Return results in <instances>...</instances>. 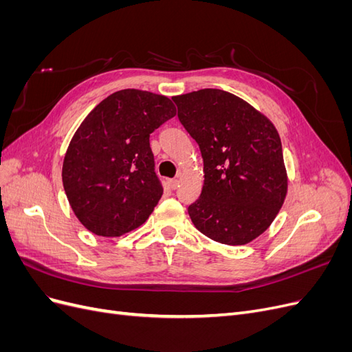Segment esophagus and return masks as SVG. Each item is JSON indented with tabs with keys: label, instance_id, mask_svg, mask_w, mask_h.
Segmentation results:
<instances>
[{
	"label": "esophagus",
	"instance_id": "1",
	"mask_svg": "<svg viewBox=\"0 0 352 352\" xmlns=\"http://www.w3.org/2000/svg\"><path fill=\"white\" fill-rule=\"evenodd\" d=\"M168 186L172 189H176L179 186V180L177 179H170L168 180Z\"/></svg>",
	"mask_w": 352,
	"mask_h": 352
}]
</instances>
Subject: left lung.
Returning <instances> with one entry per match:
<instances>
[{
    "label": "left lung",
    "mask_w": 352,
    "mask_h": 352,
    "mask_svg": "<svg viewBox=\"0 0 352 352\" xmlns=\"http://www.w3.org/2000/svg\"><path fill=\"white\" fill-rule=\"evenodd\" d=\"M173 101L204 162V186L188 207L190 220L216 242H251L272 225L286 197L278 131L248 102L221 89H199Z\"/></svg>",
    "instance_id": "obj_1"
}]
</instances>
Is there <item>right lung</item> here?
<instances>
[{"instance_id": "add662e5", "label": "right lung", "mask_w": 352, "mask_h": 352, "mask_svg": "<svg viewBox=\"0 0 352 352\" xmlns=\"http://www.w3.org/2000/svg\"><path fill=\"white\" fill-rule=\"evenodd\" d=\"M175 114L163 95L123 89L82 122L63 163V186L88 230L120 236L150 217L163 195L150 135Z\"/></svg>"}]
</instances>
